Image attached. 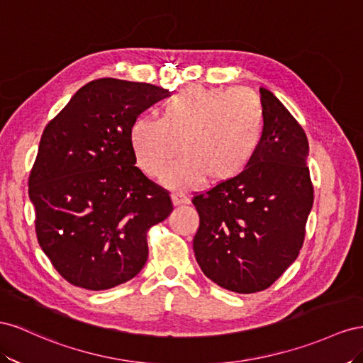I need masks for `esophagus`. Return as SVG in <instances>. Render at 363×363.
<instances>
[{"mask_svg":"<svg viewBox=\"0 0 363 363\" xmlns=\"http://www.w3.org/2000/svg\"><path fill=\"white\" fill-rule=\"evenodd\" d=\"M172 201H173L174 206L190 203V199L184 193H174V194H172Z\"/></svg>","mask_w":363,"mask_h":363,"instance_id":"1","label":"esophagus"}]
</instances>
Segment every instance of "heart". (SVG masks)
<instances>
[{
    "label": "heart",
    "mask_w": 363,
    "mask_h": 363,
    "mask_svg": "<svg viewBox=\"0 0 363 363\" xmlns=\"http://www.w3.org/2000/svg\"><path fill=\"white\" fill-rule=\"evenodd\" d=\"M264 116L258 97L246 89L190 85L161 108V120L138 117L129 141L140 169L160 178L176 155L184 157L164 176L170 189H190L203 178L222 184L237 178L255 157Z\"/></svg>",
    "instance_id": "1"
}]
</instances>
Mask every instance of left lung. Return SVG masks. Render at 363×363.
Listing matches in <instances>:
<instances>
[{"mask_svg": "<svg viewBox=\"0 0 363 363\" xmlns=\"http://www.w3.org/2000/svg\"><path fill=\"white\" fill-rule=\"evenodd\" d=\"M260 101L263 137L250 165L193 198L196 262L211 281L237 294L264 291L296 260L313 205L303 128L274 92L260 88Z\"/></svg>", "mask_w": 363, "mask_h": 363, "instance_id": "obj_1", "label": "left lung"}]
</instances>
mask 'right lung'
<instances>
[{"label": "right lung", "instance_id": "add662e5", "mask_svg": "<svg viewBox=\"0 0 363 363\" xmlns=\"http://www.w3.org/2000/svg\"><path fill=\"white\" fill-rule=\"evenodd\" d=\"M169 91L99 79L51 120L28 178L36 235L68 283L105 291L147 262L149 228L170 216L169 193L135 167L129 128Z\"/></svg>", "mask_w": 363, "mask_h": 363}]
</instances>
